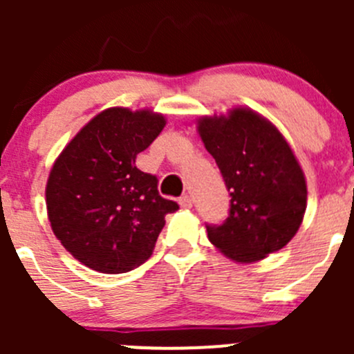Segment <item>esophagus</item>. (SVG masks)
Here are the masks:
<instances>
[{"instance_id": "34e87169", "label": "esophagus", "mask_w": 354, "mask_h": 354, "mask_svg": "<svg viewBox=\"0 0 354 354\" xmlns=\"http://www.w3.org/2000/svg\"><path fill=\"white\" fill-rule=\"evenodd\" d=\"M180 205L183 207V209H190V207L194 205V202H192L190 195H188V194L181 195V197H180Z\"/></svg>"}]
</instances>
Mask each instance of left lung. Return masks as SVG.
<instances>
[{
	"mask_svg": "<svg viewBox=\"0 0 354 354\" xmlns=\"http://www.w3.org/2000/svg\"><path fill=\"white\" fill-rule=\"evenodd\" d=\"M198 133L230 192V214L207 224L210 243L236 262L286 246L306 209L305 174L277 128L250 109L202 118Z\"/></svg>",
	"mask_w": 354,
	"mask_h": 354,
	"instance_id": "obj_1",
	"label": "left lung"
}]
</instances>
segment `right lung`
<instances>
[{"label": "right lung", "mask_w": 354, "mask_h": 354, "mask_svg": "<svg viewBox=\"0 0 354 354\" xmlns=\"http://www.w3.org/2000/svg\"><path fill=\"white\" fill-rule=\"evenodd\" d=\"M152 111L111 108L92 118L59 154L46 187L49 223L68 252L102 274L130 272L152 255L166 214L157 178L135 166L162 131Z\"/></svg>", "instance_id": "add662e5"}]
</instances>
